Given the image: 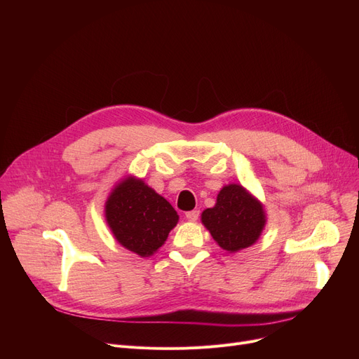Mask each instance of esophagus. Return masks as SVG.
Returning <instances> with one entry per match:
<instances>
[{
	"label": "esophagus",
	"instance_id": "esophagus-1",
	"mask_svg": "<svg viewBox=\"0 0 359 359\" xmlns=\"http://www.w3.org/2000/svg\"><path fill=\"white\" fill-rule=\"evenodd\" d=\"M198 217H199V211H189V212H186V219L191 221V222H195V221L198 219Z\"/></svg>",
	"mask_w": 359,
	"mask_h": 359
}]
</instances>
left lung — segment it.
<instances>
[{"label":"left lung","mask_w":359,"mask_h":359,"mask_svg":"<svg viewBox=\"0 0 359 359\" xmlns=\"http://www.w3.org/2000/svg\"><path fill=\"white\" fill-rule=\"evenodd\" d=\"M201 221L222 250L236 253L260 238L268 218L265 206L252 192L229 183L218 192L212 208L201 214Z\"/></svg>","instance_id":"1"}]
</instances>
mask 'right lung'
<instances>
[{
    "label": "right lung",
    "instance_id": "add662e5",
    "mask_svg": "<svg viewBox=\"0 0 359 359\" xmlns=\"http://www.w3.org/2000/svg\"><path fill=\"white\" fill-rule=\"evenodd\" d=\"M104 219L122 248L149 257L165 243L179 215L144 179L126 175L113 186L104 202Z\"/></svg>",
    "mask_w": 359,
    "mask_h": 359
}]
</instances>
